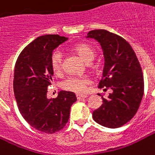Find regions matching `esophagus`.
Wrapping results in <instances>:
<instances>
[{"label":"esophagus","mask_w":155,"mask_h":155,"mask_svg":"<svg viewBox=\"0 0 155 155\" xmlns=\"http://www.w3.org/2000/svg\"><path fill=\"white\" fill-rule=\"evenodd\" d=\"M76 97H77V99H83V98H86L87 96H84V95H80V94H77L76 95Z\"/></svg>","instance_id":"esophagus-1"}]
</instances>
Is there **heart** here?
<instances>
[{
	"mask_svg": "<svg viewBox=\"0 0 155 155\" xmlns=\"http://www.w3.org/2000/svg\"><path fill=\"white\" fill-rule=\"evenodd\" d=\"M73 50L87 63H90L96 57V50L88 44H77L74 46ZM62 52L59 50L54 51L51 55V67L55 73H59L62 69ZM89 83V80L86 77L71 76L65 79L61 82V87L65 90L72 91L74 93H84Z\"/></svg>",
	"mask_w": 155,
	"mask_h": 155,
	"instance_id": "1",
	"label": "heart"
}]
</instances>
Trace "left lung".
I'll list each match as a JSON object with an SVG mask.
<instances>
[{
  "instance_id": "left-lung-1",
  "label": "left lung",
  "mask_w": 155,
  "mask_h": 155,
  "mask_svg": "<svg viewBox=\"0 0 155 155\" xmlns=\"http://www.w3.org/2000/svg\"><path fill=\"white\" fill-rule=\"evenodd\" d=\"M100 43L104 55V68L99 87L112 89L103 104L93 111L96 123L118 128L136 114L144 95V77L140 64L130 44L122 37L106 30H94L87 37Z\"/></svg>"
}]
</instances>
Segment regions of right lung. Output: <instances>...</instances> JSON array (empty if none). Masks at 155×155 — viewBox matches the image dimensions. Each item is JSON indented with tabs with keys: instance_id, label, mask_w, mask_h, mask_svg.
I'll use <instances>...</instances> for the list:
<instances>
[{
	"instance_id": "1",
	"label": "right lung",
	"mask_w": 155,
	"mask_h": 155,
	"mask_svg": "<svg viewBox=\"0 0 155 155\" xmlns=\"http://www.w3.org/2000/svg\"><path fill=\"white\" fill-rule=\"evenodd\" d=\"M67 40L59 35L38 37L21 51L15 67L13 85L19 111L31 126L48 134L66 126L70 108L77 100L70 91H60L55 98L46 97L53 75L51 55Z\"/></svg>"
}]
</instances>
